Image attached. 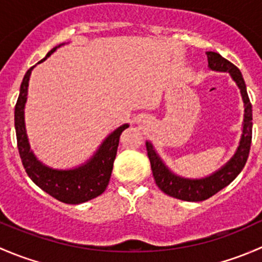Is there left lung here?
<instances>
[{
  "label": "left lung",
  "mask_w": 262,
  "mask_h": 262,
  "mask_svg": "<svg viewBox=\"0 0 262 262\" xmlns=\"http://www.w3.org/2000/svg\"><path fill=\"white\" fill-rule=\"evenodd\" d=\"M208 66L212 71L218 72H228L233 81L236 82L238 89L241 90L242 100L245 104V116H244V129L242 137L239 141V146L237 148L233 157L218 171L207 176L204 179H185L175 175L167 166L163 163L160 156L157 155L150 142H146L148 158L150 162L153 178H155L157 186L165 194L176 199L185 200V202H203L209 199L214 194L231 184L238 176L242 168L247 162L248 153L251 148V139H252V105L248 99L247 90L242 77V73L238 68L222 57L215 52H207Z\"/></svg>",
  "instance_id": "8db88e82"
}]
</instances>
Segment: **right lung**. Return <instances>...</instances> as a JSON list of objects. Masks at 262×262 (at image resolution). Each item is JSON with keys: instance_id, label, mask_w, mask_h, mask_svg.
Here are the masks:
<instances>
[{"instance_id": "add662e5", "label": "right lung", "mask_w": 262, "mask_h": 262, "mask_svg": "<svg viewBox=\"0 0 262 262\" xmlns=\"http://www.w3.org/2000/svg\"><path fill=\"white\" fill-rule=\"evenodd\" d=\"M58 47L50 50L43 60H46ZM34 67L35 66L29 68L28 72L24 76L20 87V95H18L16 106H15V129H16L17 148L21 162L34 184L38 185L50 196L66 204H81V203L89 202L101 195L107 187L116 150H118L119 138L124 129L128 128L129 125L124 124L115 129L112 134H109L96 150V153L92 156L91 160L87 161L80 167L72 168V170H54L46 166L40 161L36 160L33 150L30 149L28 136H26L25 120H24V109H25V102L28 99L26 96H28L29 78Z\"/></svg>"}]
</instances>
